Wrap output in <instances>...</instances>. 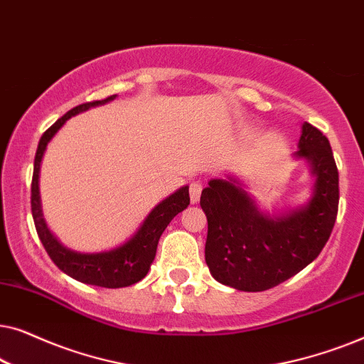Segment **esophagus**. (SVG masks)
I'll list each match as a JSON object with an SVG mask.
<instances>
[{"label": "esophagus", "mask_w": 364, "mask_h": 364, "mask_svg": "<svg viewBox=\"0 0 364 364\" xmlns=\"http://www.w3.org/2000/svg\"><path fill=\"white\" fill-rule=\"evenodd\" d=\"M202 183L200 182H192L191 183V202L197 203L200 200V193H202Z\"/></svg>", "instance_id": "obj_1"}]
</instances>
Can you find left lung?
<instances>
[{
    "label": "left lung",
    "instance_id": "obj_1",
    "mask_svg": "<svg viewBox=\"0 0 364 364\" xmlns=\"http://www.w3.org/2000/svg\"><path fill=\"white\" fill-rule=\"evenodd\" d=\"M296 161L310 164L311 196L280 213L263 212L240 178H212L200 207L208 222L205 262L222 285L263 291L280 285L315 260L338 213V168L328 139L303 122Z\"/></svg>",
    "mask_w": 364,
    "mask_h": 364
}]
</instances>
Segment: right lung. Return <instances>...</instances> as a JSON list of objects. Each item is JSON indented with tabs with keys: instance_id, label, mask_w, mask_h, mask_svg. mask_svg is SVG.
Instances as JSON below:
<instances>
[{
	"instance_id": "add662e5",
	"label": "right lung",
	"mask_w": 364,
	"mask_h": 364,
	"mask_svg": "<svg viewBox=\"0 0 364 364\" xmlns=\"http://www.w3.org/2000/svg\"><path fill=\"white\" fill-rule=\"evenodd\" d=\"M117 96H111L102 101L86 102L81 106H76L71 111L64 114L61 119H58L43 137L39 139L36 157H34V172H33V186H31V212L34 218V225L39 235V240L46 248L48 255L51 257L59 270L66 273L74 280L87 283V285H96L104 288H122L134 285L141 282L147 272L151 270V265L156 258L159 238L166 230L168 223L177 213L186 210L191 197H188V186L177 188L176 192L159 202L147 217L144 218L141 225L126 242L116 248L104 252L84 253L76 252L71 248L64 247L61 242L54 237V233L49 230L46 220H44L43 205H41V192H39V173H41V162L46 152L48 144L56 136L59 129L66 124L73 116L86 112L87 109L104 106L111 102Z\"/></svg>"
}]
</instances>
